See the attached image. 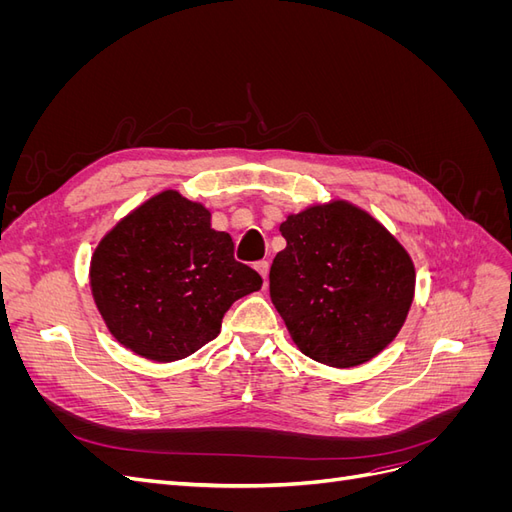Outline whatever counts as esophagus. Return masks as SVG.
Segmentation results:
<instances>
[{
    "instance_id": "34e87169",
    "label": "esophagus",
    "mask_w": 512,
    "mask_h": 512,
    "mask_svg": "<svg viewBox=\"0 0 512 512\" xmlns=\"http://www.w3.org/2000/svg\"><path fill=\"white\" fill-rule=\"evenodd\" d=\"M254 267H256V271L262 275V280H265V284H267V277H269V260H258Z\"/></svg>"
}]
</instances>
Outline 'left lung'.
I'll return each instance as SVG.
<instances>
[{"instance_id":"left-lung-1","label":"left lung","mask_w":512,"mask_h":512,"mask_svg":"<svg viewBox=\"0 0 512 512\" xmlns=\"http://www.w3.org/2000/svg\"><path fill=\"white\" fill-rule=\"evenodd\" d=\"M269 273L271 301L303 354L356 367L404 327L416 271L406 247L367 211L331 200L290 213Z\"/></svg>"}]
</instances>
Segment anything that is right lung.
<instances>
[{"label":"right lung","instance_id":"obj_1","mask_svg":"<svg viewBox=\"0 0 512 512\" xmlns=\"http://www.w3.org/2000/svg\"><path fill=\"white\" fill-rule=\"evenodd\" d=\"M89 284L121 346L170 363L218 337L228 307L260 290L262 277L235 260L232 237L211 228L205 205L164 190L102 237Z\"/></svg>","mask_w":512,"mask_h":512}]
</instances>
